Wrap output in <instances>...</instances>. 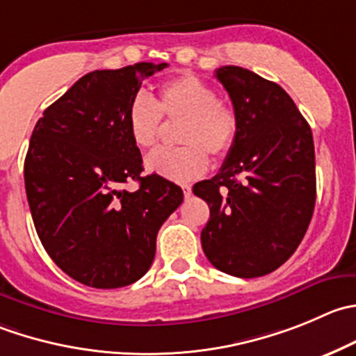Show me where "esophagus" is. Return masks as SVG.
Listing matches in <instances>:
<instances>
[{
    "mask_svg": "<svg viewBox=\"0 0 356 356\" xmlns=\"http://www.w3.org/2000/svg\"><path fill=\"white\" fill-rule=\"evenodd\" d=\"M182 191H184L186 198H189L191 196V184H182Z\"/></svg>",
    "mask_w": 356,
    "mask_h": 356,
    "instance_id": "34e87169",
    "label": "esophagus"
}]
</instances>
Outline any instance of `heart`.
<instances>
[{
  "mask_svg": "<svg viewBox=\"0 0 356 356\" xmlns=\"http://www.w3.org/2000/svg\"><path fill=\"white\" fill-rule=\"evenodd\" d=\"M161 116L168 122L181 120L174 149H156L146 156V170L168 181L184 182L198 177L209 167L207 153L222 158L233 147L238 120L233 109L219 101L209 83L193 74H182L161 83L156 101L137 92L125 115L127 132L140 149L156 144Z\"/></svg>",
  "mask_w": 356,
  "mask_h": 356,
  "instance_id": "1",
  "label": "heart"
}]
</instances>
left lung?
I'll return each mask as SVG.
<instances>
[{"label":"left lung","mask_w":356,"mask_h":356,"mask_svg":"<svg viewBox=\"0 0 356 356\" xmlns=\"http://www.w3.org/2000/svg\"><path fill=\"white\" fill-rule=\"evenodd\" d=\"M233 102L238 134L219 174L193 186L210 207L207 259L238 278L264 277L296 252L316 200L312 129L280 85L248 69L216 71Z\"/></svg>","instance_id":"1"}]
</instances>
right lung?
<instances>
[{
	"label": "right lung",
	"mask_w": 356,
	"mask_h": 356,
	"mask_svg": "<svg viewBox=\"0 0 356 356\" xmlns=\"http://www.w3.org/2000/svg\"><path fill=\"white\" fill-rule=\"evenodd\" d=\"M167 64L139 62L79 78L38 120L24 161L34 227L55 264L76 282L118 289L146 275L161 224L182 189L156 174L127 132L129 102ZM129 180L136 192L122 190Z\"/></svg>",
	"instance_id": "obj_1"
}]
</instances>
